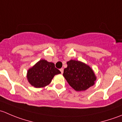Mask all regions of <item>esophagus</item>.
Here are the masks:
<instances>
[{
  "label": "esophagus",
  "instance_id": "34e87169",
  "mask_svg": "<svg viewBox=\"0 0 122 122\" xmlns=\"http://www.w3.org/2000/svg\"><path fill=\"white\" fill-rule=\"evenodd\" d=\"M60 71H61V74H62V73H63V72H64V69L63 68H61V69H60Z\"/></svg>",
  "mask_w": 122,
  "mask_h": 122
}]
</instances>
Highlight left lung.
<instances>
[{
  "label": "left lung",
  "mask_w": 122,
  "mask_h": 122,
  "mask_svg": "<svg viewBox=\"0 0 122 122\" xmlns=\"http://www.w3.org/2000/svg\"><path fill=\"white\" fill-rule=\"evenodd\" d=\"M67 64V67L64 70L63 76L75 90L84 91L94 84L96 77L89 66L73 60L68 61Z\"/></svg>",
  "instance_id": "8db88e82"
}]
</instances>
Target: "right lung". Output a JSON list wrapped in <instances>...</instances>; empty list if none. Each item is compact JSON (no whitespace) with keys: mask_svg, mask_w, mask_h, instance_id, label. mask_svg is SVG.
<instances>
[{"mask_svg":"<svg viewBox=\"0 0 122 122\" xmlns=\"http://www.w3.org/2000/svg\"><path fill=\"white\" fill-rule=\"evenodd\" d=\"M60 73V71L55 68L53 62L41 60L28 70L27 78L32 86L41 88L48 86L54 76Z\"/></svg>","mask_w":122,"mask_h":122,"instance_id":"right-lung-1","label":"right lung"}]
</instances>
